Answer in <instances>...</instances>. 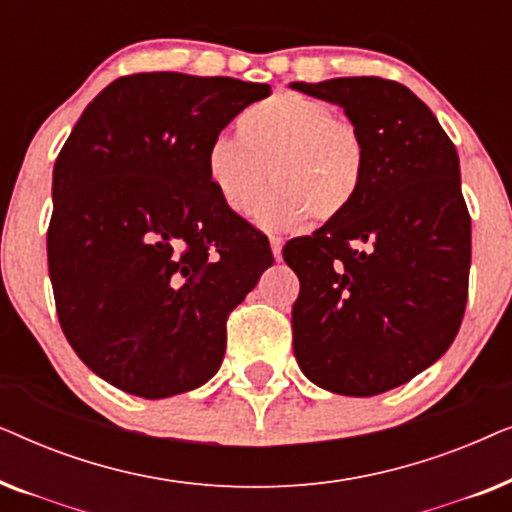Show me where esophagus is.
Masks as SVG:
<instances>
[{"label": "esophagus", "mask_w": 512, "mask_h": 512, "mask_svg": "<svg viewBox=\"0 0 512 512\" xmlns=\"http://www.w3.org/2000/svg\"><path fill=\"white\" fill-rule=\"evenodd\" d=\"M282 247H284L282 237L270 235V249H272V256H275V261H282Z\"/></svg>", "instance_id": "34e87169"}]
</instances>
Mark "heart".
I'll return each instance as SVG.
<instances>
[{
	"label": "heart",
	"instance_id": "heart-1",
	"mask_svg": "<svg viewBox=\"0 0 512 512\" xmlns=\"http://www.w3.org/2000/svg\"><path fill=\"white\" fill-rule=\"evenodd\" d=\"M207 179L226 209L247 216L258 207L265 228H298L312 216L340 219L359 198L366 146L331 104L277 93L237 118V137H216L205 158Z\"/></svg>",
	"mask_w": 512,
	"mask_h": 512
}]
</instances>
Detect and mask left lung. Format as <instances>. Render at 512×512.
Returning a JSON list of instances; mask_svg holds the SVG:
<instances>
[{"mask_svg": "<svg viewBox=\"0 0 512 512\" xmlns=\"http://www.w3.org/2000/svg\"><path fill=\"white\" fill-rule=\"evenodd\" d=\"M291 88L338 104L366 146L354 205L284 247L300 279L293 352L317 387L375 396L436 363L464 319L471 216L459 156L401 83L342 76Z\"/></svg>", "mask_w": 512, "mask_h": 512, "instance_id": "8db88e82", "label": "left lung"}]
</instances>
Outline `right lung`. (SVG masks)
Returning a JSON list of instances; mask_svg holds the SVG:
<instances>
[{"label": "right lung", "mask_w": 512, "mask_h": 512, "mask_svg": "<svg viewBox=\"0 0 512 512\" xmlns=\"http://www.w3.org/2000/svg\"><path fill=\"white\" fill-rule=\"evenodd\" d=\"M268 95L230 76H123L55 160L48 275L62 333L125 394L156 401L212 380L228 314L275 261L205 167L221 130Z\"/></svg>", "instance_id": "obj_1"}]
</instances>
